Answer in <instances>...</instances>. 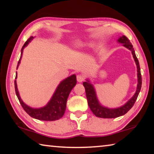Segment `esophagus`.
Wrapping results in <instances>:
<instances>
[{"label": "esophagus", "mask_w": 154, "mask_h": 154, "mask_svg": "<svg viewBox=\"0 0 154 154\" xmlns=\"http://www.w3.org/2000/svg\"><path fill=\"white\" fill-rule=\"evenodd\" d=\"M77 80L78 82H82L85 80V76L82 74L77 75Z\"/></svg>", "instance_id": "34e87169"}]
</instances>
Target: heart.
I'll list each match as a JSON object with an SVG mask.
<instances>
[{"mask_svg":"<svg viewBox=\"0 0 154 154\" xmlns=\"http://www.w3.org/2000/svg\"><path fill=\"white\" fill-rule=\"evenodd\" d=\"M78 46H80V45H78Z\"/></svg>","mask_w":154,"mask_h":154,"instance_id":"1","label":"heart"}]
</instances>
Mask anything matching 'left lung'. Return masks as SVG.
Here are the masks:
<instances>
[{
    "label": "left lung",
    "instance_id": "left-lung-1",
    "mask_svg": "<svg viewBox=\"0 0 154 154\" xmlns=\"http://www.w3.org/2000/svg\"><path fill=\"white\" fill-rule=\"evenodd\" d=\"M118 42L123 43V45L124 47H126V48L129 49L130 50L132 51V56H133L134 61L136 62L138 72V85L137 91L136 93L134 94V95L132 97V98H130L124 105L121 106V107L117 109H108L106 107H105V106H103L102 105H100V104L99 103L98 99L96 98L94 88L93 85L90 83L89 81L87 80L86 82H83V85L85 88L88 104L90 106V109L96 117H98V118H116L126 114L127 112L133 106L135 101H136L138 96H139L140 88H141L142 78L141 74H140V65L139 60H138V59L137 58L136 54H135L133 46H132L130 40L126 36H122V37L119 38L118 39Z\"/></svg>",
    "mask_w": 154,
    "mask_h": 154
}]
</instances>
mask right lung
I'll return each instance as SVG.
<instances>
[{
  "label": "right lung",
  "mask_w": 154,
  "mask_h": 154,
  "mask_svg": "<svg viewBox=\"0 0 154 154\" xmlns=\"http://www.w3.org/2000/svg\"><path fill=\"white\" fill-rule=\"evenodd\" d=\"M33 38V36H30L28 39L26 41L24 45H23L21 51V56L17 63V69L19 66L21 58L22 56L23 49L26 46L28 43ZM17 78V73L15 75V79ZM15 90L16 93L17 97L19 100L20 103L22 105V108L24 111L29 115L30 116L36 119H39L42 121H55L60 119L64 116L65 110L66 107V101L69 95L72 88L77 83V79L75 75H72L71 76L67 77L66 79L62 81L60 83L57 88L55 93L54 94L50 101L48 103V105L40 109H33L30 106H27L25 103H23L22 99L18 92L17 88L16 80L15 79Z\"/></svg>",
  "instance_id": "1"
}]
</instances>
